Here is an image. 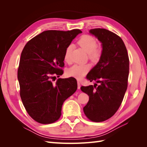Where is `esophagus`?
<instances>
[{
	"label": "esophagus",
	"mask_w": 147,
	"mask_h": 147,
	"mask_svg": "<svg viewBox=\"0 0 147 147\" xmlns=\"http://www.w3.org/2000/svg\"><path fill=\"white\" fill-rule=\"evenodd\" d=\"M77 88H78V90H80V83L79 82H77Z\"/></svg>",
	"instance_id": "1"
}]
</instances>
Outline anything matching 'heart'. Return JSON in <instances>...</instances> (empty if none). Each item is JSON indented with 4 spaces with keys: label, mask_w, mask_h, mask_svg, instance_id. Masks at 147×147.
Listing matches in <instances>:
<instances>
[{
    "label": "heart",
    "mask_w": 147,
    "mask_h": 147,
    "mask_svg": "<svg viewBox=\"0 0 147 147\" xmlns=\"http://www.w3.org/2000/svg\"><path fill=\"white\" fill-rule=\"evenodd\" d=\"M78 43L82 48L88 53V57L91 61L96 63L99 61L102 54V49L97 46L96 39L90 35H83L79 38ZM72 46L66 48L64 55V59L66 62H70ZM90 69L89 64H74L70 67L67 74L70 77L77 79H82Z\"/></svg>",
    "instance_id": "b5f03b06"
}]
</instances>
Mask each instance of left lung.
<instances>
[{
  "mask_svg": "<svg viewBox=\"0 0 147 147\" xmlns=\"http://www.w3.org/2000/svg\"><path fill=\"white\" fill-rule=\"evenodd\" d=\"M90 32L101 42L102 54L86 76L88 80L99 84L80 88L89 96L83 112L91 121L102 122L113 116L122 103L127 88L129 59L126 46L118 35L102 28Z\"/></svg>",
  "mask_w": 147,
  "mask_h": 147,
  "instance_id": "left-lung-1",
  "label": "left lung"
}]
</instances>
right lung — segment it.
Listing matches in <instances>:
<instances>
[{
    "instance_id": "obj_1",
    "label": "right lung",
    "mask_w": 147,
    "mask_h": 147,
    "mask_svg": "<svg viewBox=\"0 0 147 147\" xmlns=\"http://www.w3.org/2000/svg\"><path fill=\"white\" fill-rule=\"evenodd\" d=\"M82 32L43 31L26 44L18 69L20 94L29 116L41 124H51L61 115L64 102L77 89L74 78H58L63 74L64 55L72 40Z\"/></svg>"
}]
</instances>
